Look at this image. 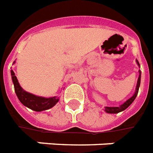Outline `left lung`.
Wrapping results in <instances>:
<instances>
[{
	"label": "left lung",
	"mask_w": 153,
	"mask_h": 153,
	"mask_svg": "<svg viewBox=\"0 0 153 153\" xmlns=\"http://www.w3.org/2000/svg\"><path fill=\"white\" fill-rule=\"evenodd\" d=\"M137 64L140 65V63H139L138 61H137ZM140 78H141V73H140V76H139V79H138V81H137L136 90H135V93L133 95V97H131V98L127 100L124 104H123L122 105H120L119 107H105V111L106 112V113H108V114H117V113H119V112H122L123 111V110H125L126 108H128L129 106L131 105V103L134 101V99H135L137 97V94H138L139 88H140Z\"/></svg>",
	"instance_id": "left-lung-1"
}]
</instances>
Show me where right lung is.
I'll return each instance as SVG.
<instances>
[{"label":"right lung","mask_w":153,"mask_h":153,"mask_svg":"<svg viewBox=\"0 0 153 153\" xmlns=\"http://www.w3.org/2000/svg\"><path fill=\"white\" fill-rule=\"evenodd\" d=\"M11 76H12V80H13V86H14V91H15L17 97L22 105H24L25 106H27L30 109L38 112L46 110V109L53 107L54 105L58 102L59 98L56 97L45 98V97H37L33 94L28 93L27 91H25L21 88V86L19 85L17 77L15 76V74L12 70H11Z\"/></svg>","instance_id":"obj_1"}]
</instances>
